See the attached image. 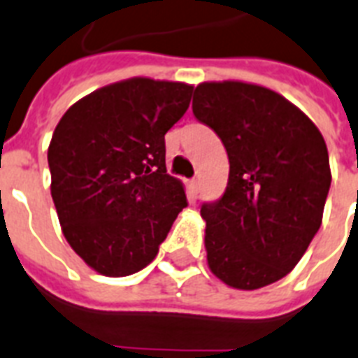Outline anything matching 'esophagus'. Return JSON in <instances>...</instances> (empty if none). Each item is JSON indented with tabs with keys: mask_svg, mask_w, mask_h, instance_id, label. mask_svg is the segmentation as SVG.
Segmentation results:
<instances>
[{
	"mask_svg": "<svg viewBox=\"0 0 358 358\" xmlns=\"http://www.w3.org/2000/svg\"><path fill=\"white\" fill-rule=\"evenodd\" d=\"M197 187H199V179H192V181H190V188L194 190V194L197 192Z\"/></svg>",
	"mask_w": 358,
	"mask_h": 358,
	"instance_id": "34e87169",
	"label": "esophagus"
}]
</instances>
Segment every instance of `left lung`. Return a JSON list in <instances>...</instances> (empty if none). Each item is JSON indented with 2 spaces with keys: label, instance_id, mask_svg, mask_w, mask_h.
I'll return each mask as SVG.
<instances>
[{
  "label": "left lung",
  "instance_id": "obj_1",
  "mask_svg": "<svg viewBox=\"0 0 358 358\" xmlns=\"http://www.w3.org/2000/svg\"><path fill=\"white\" fill-rule=\"evenodd\" d=\"M192 113L229 157L224 197L201 207L208 270L257 290L296 268L324 218L331 187L325 140L275 90L244 81L197 85Z\"/></svg>",
  "mask_w": 358,
  "mask_h": 358
}]
</instances>
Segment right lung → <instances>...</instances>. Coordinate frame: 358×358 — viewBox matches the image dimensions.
<instances>
[{
    "label": "right lung",
    "mask_w": 358,
    "mask_h": 358,
    "mask_svg": "<svg viewBox=\"0 0 358 358\" xmlns=\"http://www.w3.org/2000/svg\"><path fill=\"white\" fill-rule=\"evenodd\" d=\"M192 90L151 77L110 83L73 103L53 131L48 162L62 234L101 275L145 268L187 207L182 182L166 173L164 134Z\"/></svg>",
    "instance_id": "add662e5"
}]
</instances>
